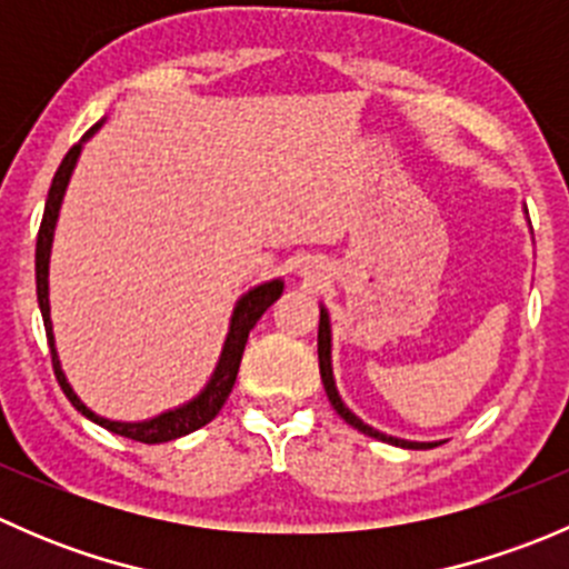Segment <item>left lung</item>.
I'll return each mask as SVG.
<instances>
[{
	"instance_id": "obj_1",
	"label": "left lung",
	"mask_w": 569,
	"mask_h": 569,
	"mask_svg": "<svg viewBox=\"0 0 569 569\" xmlns=\"http://www.w3.org/2000/svg\"><path fill=\"white\" fill-rule=\"evenodd\" d=\"M526 214H529V211H526ZM330 349H332L330 313H327V308L321 306V308H319V375H321V382H325L327 399H330V405L336 407V412H338V416L343 418V421L349 423V427H355V429H358V432L369 435V438H375V440H382V443L401 446V449H435V446H440L438 440H435V443H418V440L393 438V435H386V432H380V429L369 427V423H366V421H360V418L355 416V412L349 410L347 405H343V399H341V396H338L336 380H332V360H330Z\"/></svg>"
}]
</instances>
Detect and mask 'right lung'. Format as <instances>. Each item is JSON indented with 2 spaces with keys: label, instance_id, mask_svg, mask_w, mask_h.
Instances as JSON below:
<instances>
[{
  "label": "right lung",
  "instance_id": "obj_1",
  "mask_svg": "<svg viewBox=\"0 0 569 569\" xmlns=\"http://www.w3.org/2000/svg\"><path fill=\"white\" fill-rule=\"evenodd\" d=\"M104 123V120H101ZM101 123H96L71 151L66 153L62 164L57 168L54 181H51L49 198H46V209H43V220H40V231H38V248H36V283H38V306L40 313H43V327H46V338H49V349H51V366H54V377L60 382L62 393L68 396L73 407L82 412L84 418H90L99 427L109 429V432L120 435V438L129 440H140V443H168V440L183 438V435L194 432V429L206 427L217 412L222 410L226 405L228 393H231L233 382H237L239 375V363H242V352L244 343H248L250 330L256 327V321L263 317L269 306L283 295V280L274 278L267 280V283L256 286L250 289L248 295H242L237 300V308L231 313V327H228L226 343H222L220 360H217V369L211 375V380L206 382V388L200 391L194 399H189L187 405H178L173 410H164L159 416L148 418V421H112V418L99 416V412L90 410L77 393H73L71 382L66 380V371L60 366V355H57L54 347V330H51V308H49V258H51V242H54V228H57V217H60V206L62 198H66L68 181H71L73 168L79 162V153H82V146L101 129Z\"/></svg>",
  "mask_w": 569,
  "mask_h": 569
}]
</instances>
